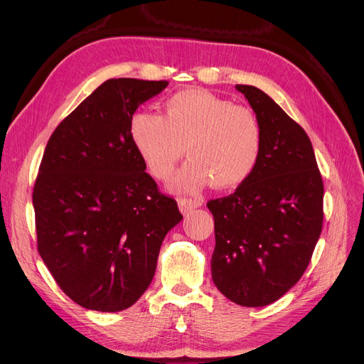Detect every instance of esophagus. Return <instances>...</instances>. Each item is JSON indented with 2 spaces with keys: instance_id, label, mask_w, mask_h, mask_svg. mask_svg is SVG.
I'll return each mask as SVG.
<instances>
[{
  "instance_id": "1",
  "label": "esophagus",
  "mask_w": 364,
  "mask_h": 364,
  "mask_svg": "<svg viewBox=\"0 0 364 364\" xmlns=\"http://www.w3.org/2000/svg\"><path fill=\"white\" fill-rule=\"evenodd\" d=\"M178 205H179V209L182 214H188L190 211H193V209L202 206V200L200 199H185V197H181V199L178 200Z\"/></svg>"
}]
</instances>
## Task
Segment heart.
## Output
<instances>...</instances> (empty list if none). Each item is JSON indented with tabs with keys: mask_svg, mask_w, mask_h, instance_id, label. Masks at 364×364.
Masks as SVG:
<instances>
[{
	"mask_svg": "<svg viewBox=\"0 0 364 364\" xmlns=\"http://www.w3.org/2000/svg\"><path fill=\"white\" fill-rule=\"evenodd\" d=\"M130 139L150 173L167 179L185 150L190 159L170 181L176 193H197L243 183L261 153V127L249 109L205 90L176 92L164 115L139 111L130 118Z\"/></svg>",
	"mask_w": 364,
	"mask_h": 364,
	"instance_id": "b5f03b06",
	"label": "heart"
}]
</instances>
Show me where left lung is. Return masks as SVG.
<instances>
[{
  "label": "left lung",
  "mask_w": 364,
  "mask_h": 364,
  "mask_svg": "<svg viewBox=\"0 0 364 364\" xmlns=\"http://www.w3.org/2000/svg\"><path fill=\"white\" fill-rule=\"evenodd\" d=\"M261 127L255 170L234 194L209 200L215 287L243 306H264L301 279L322 232L323 182L305 130L261 90L235 85Z\"/></svg>",
  "instance_id": "8db88e82"
}]
</instances>
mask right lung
<instances>
[{
  "mask_svg": "<svg viewBox=\"0 0 364 364\" xmlns=\"http://www.w3.org/2000/svg\"><path fill=\"white\" fill-rule=\"evenodd\" d=\"M168 82L111 79L53 132L33 190L39 255L68 297L115 313L155 277L165 235L182 220L130 139L136 109Z\"/></svg>",
  "mask_w": 364,
  "mask_h": 364,
  "instance_id": "obj_1",
  "label": "right lung"
}]
</instances>
